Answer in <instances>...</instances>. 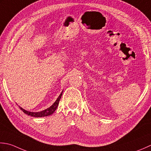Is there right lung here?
Returning a JSON list of instances; mask_svg holds the SVG:
<instances>
[{
	"label": "right lung",
	"instance_id": "obj_1",
	"mask_svg": "<svg viewBox=\"0 0 151 151\" xmlns=\"http://www.w3.org/2000/svg\"><path fill=\"white\" fill-rule=\"evenodd\" d=\"M63 92L60 93V94L59 95V96L58 97V98L57 99V100L55 101V103L52 105L51 107H49V108L46 109L40 112H30L28 111L24 110V109H23L22 107H20V109L23 111L25 113V114L34 116V117H42V116H49L53 114V113L55 112V111L56 110V109L57 108V107L58 106V104H59V101L60 100V98L62 96Z\"/></svg>",
	"mask_w": 151,
	"mask_h": 151
}]
</instances>
